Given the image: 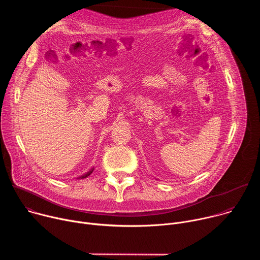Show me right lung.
I'll return each instance as SVG.
<instances>
[{"mask_svg":"<svg viewBox=\"0 0 260 260\" xmlns=\"http://www.w3.org/2000/svg\"><path fill=\"white\" fill-rule=\"evenodd\" d=\"M93 170H94V169H90V170H89V171H88V172H87V173H86V174H84V175H82V176H80V177H79V179H84V178H86V177H88V176H89V175H90V174H91V173H92V172H93Z\"/></svg>","mask_w":260,"mask_h":260,"instance_id":"1","label":"right lung"}]
</instances>
